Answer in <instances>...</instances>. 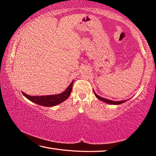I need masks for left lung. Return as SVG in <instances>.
I'll use <instances>...</instances> for the list:
<instances>
[{
  "label": "left lung",
  "mask_w": 156,
  "mask_h": 156,
  "mask_svg": "<svg viewBox=\"0 0 156 156\" xmlns=\"http://www.w3.org/2000/svg\"><path fill=\"white\" fill-rule=\"evenodd\" d=\"M94 92L95 96H96V98H97L98 99H99L100 100H102V101L106 102V103H107V104L120 105V104H122V103H123V102H125L126 101V100H122V101H113V100H109V99H106V98H104L100 97V96H98V95H97L96 94V92H95L94 91Z\"/></svg>",
  "instance_id": "obj_1"
}]
</instances>
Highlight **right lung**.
<instances>
[{
	"mask_svg": "<svg viewBox=\"0 0 156 156\" xmlns=\"http://www.w3.org/2000/svg\"><path fill=\"white\" fill-rule=\"evenodd\" d=\"M73 83V80L72 82L68 87L65 89V91L62 92L61 94H55V95H49V96H32L25 94L22 92L23 96L27 98L30 101L34 102L37 105H41L44 107H54L56 105H59L67 100L69 96H70L71 92L72 90V85Z\"/></svg>",
	"mask_w": 156,
	"mask_h": 156,
	"instance_id": "1",
	"label": "right lung"
}]
</instances>
